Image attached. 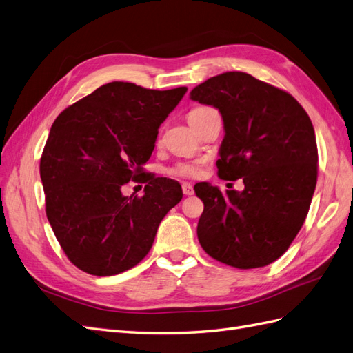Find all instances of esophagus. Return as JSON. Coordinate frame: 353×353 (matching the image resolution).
<instances>
[{
    "label": "esophagus",
    "mask_w": 353,
    "mask_h": 353,
    "mask_svg": "<svg viewBox=\"0 0 353 353\" xmlns=\"http://www.w3.org/2000/svg\"><path fill=\"white\" fill-rule=\"evenodd\" d=\"M183 193H184L185 196H193V194H194L193 185L188 184V183H184V184H183Z\"/></svg>",
    "instance_id": "34e87169"
}]
</instances>
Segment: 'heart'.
<instances>
[{"label":"heart","mask_w":353,"mask_h":353,"mask_svg":"<svg viewBox=\"0 0 353 353\" xmlns=\"http://www.w3.org/2000/svg\"><path fill=\"white\" fill-rule=\"evenodd\" d=\"M203 108H199V109H194L191 110L188 114H187V119L190 122L191 117H193L199 110H201ZM200 170H201V163L200 162H179L176 165H174L172 168H170L168 172L170 175L174 176H181V178H196L200 175Z\"/></svg>","instance_id":"b5f03b06"}]
</instances>
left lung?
I'll return each instance as SVG.
<instances>
[{
    "instance_id": "left-lung-1",
    "label": "left lung",
    "mask_w": 353,
    "mask_h": 353,
    "mask_svg": "<svg viewBox=\"0 0 353 353\" xmlns=\"http://www.w3.org/2000/svg\"><path fill=\"white\" fill-rule=\"evenodd\" d=\"M190 97L221 112L225 137L218 176L244 184L225 193L194 187L205 205L200 245L234 268L270 265L290 248L311 206L318 178L312 122L292 94L243 72L209 78Z\"/></svg>"
}]
</instances>
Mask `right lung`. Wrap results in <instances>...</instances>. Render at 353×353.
<instances>
[{
    "mask_svg": "<svg viewBox=\"0 0 353 353\" xmlns=\"http://www.w3.org/2000/svg\"><path fill=\"white\" fill-rule=\"evenodd\" d=\"M185 92L187 87L157 91L110 82L52 123L39 163L46 213L81 271L109 276L140 263L160 221L183 199L176 181L156 178L143 165L160 123ZM130 180L146 184L143 196L121 194Z\"/></svg>",
    "mask_w": 353,
    "mask_h": 353,
    "instance_id": "right-lung-1",
    "label": "right lung"
}]
</instances>
